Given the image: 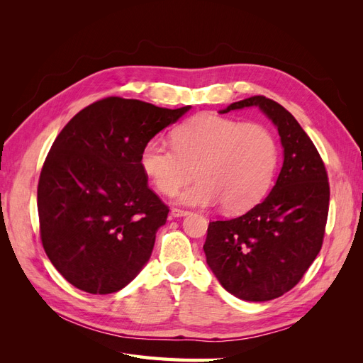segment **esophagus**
I'll use <instances>...</instances> for the list:
<instances>
[{"instance_id":"obj_1","label":"esophagus","mask_w":363,"mask_h":363,"mask_svg":"<svg viewBox=\"0 0 363 363\" xmlns=\"http://www.w3.org/2000/svg\"><path fill=\"white\" fill-rule=\"evenodd\" d=\"M171 215L174 216V218H182V216H186V215H189V212L188 211H183V208H172L171 211Z\"/></svg>"}]
</instances>
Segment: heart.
Segmentation results:
<instances>
[{
  "instance_id": "b5f03b06",
  "label": "heart",
  "mask_w": 363,
  "mask_h": 363,
  "mask_svg": "<svg viewBox=\"0 0 363 363\" xmlns=\"http://www.w3.org/2000/svg\"><path fill=\"white\" fill-rule=\"evenodd\" d=\"M279 150L271 131L259 124L201 113L174 131V145L160 138L140 151V168L155 188L171 195L192 177L196 180L177 200L188 206L223 203L230 213L257 204L274 179Z\"/></svg>"
}]
</instances>
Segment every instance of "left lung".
I'll return each mask as SVG.
<instances>
[{
    "label": "left lung",
    "instance_id": "obj_1",
    "mask_svg": "<svg viewBox=\"0 0 363 363\" xmlns=\"http://www.w3.org/2000/svg\"><path fill=\"white\" fill-rule=\"evenodd\" d=\"M247 107H259L276 125L281 169L262 203L242 216L208 224L203 248L227 292L259 303L291 291L312 265L323 245L330 189L313 142L283 106L257 95L219 113Z\"/></svg>",
    "mask_w": 363,
    "mask_h": 363
}]
</instances>
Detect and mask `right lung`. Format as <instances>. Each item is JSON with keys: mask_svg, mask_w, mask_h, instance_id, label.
I'll use <instances>...</instances> for the list:
<instances>
[{"mask_svg": "<svg viewBox=\"0 0 363 363\" xmlns=\"http://www.w3.org/2000/svg\"><path fill=\"white\" fill-rule=\"evenodd\" d=\"M191 111L104 98L65 125L38 186L42 245L72 286L125 288L147 265L169 208L148 188L140 151Z\"/></svg>", "mask_w": 363, "mask_h": 363, "instance_id": "right-lung-1", "label": "right lung"}]
</instances>
